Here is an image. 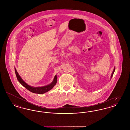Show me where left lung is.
Masks as SVG:
<instances>
[{"instance_id": "left-lung-1", "label": "left lung", "mask_w": 130, "mask_h": 130, "mask_svg": "<svg viewBox=\"0 0 130 130\" xmlns=\"http://www.w3.org/2000/svg\"><path fill=\"white\" fill-rule=\"evenodd\" d=\"M115 71V67L113 69V71H112V73H111V77H112V75H113V73H114Z\"/></svg>"}]
</instances>
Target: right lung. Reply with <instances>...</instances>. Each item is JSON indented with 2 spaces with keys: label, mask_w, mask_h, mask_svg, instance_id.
<instances>
[{
  "label": "right lung",
  "mask_w": 130,
  "mask_h": 130,
  "mask_svg": "<svg viewBox=\"0 0 130 130\" xmlns=\"http://www.w3.org/2000/svg\"><path fill=\"white\" fill-rule=\"evenodd\" d=\"M14 70H15V73L16 74L17 79L19 81V82L22 86H23L25 88H26L27 90H28L29 91H30L32 93H35L43 94L44 93L48 92L52 89H53V88L55 86V85L57 82V75H56L54 77L53 81L49 85L42 87L31 86L30 85L27 84L25 81L22 79L21 76L19 75V73H18L15 68H14Z\"/></svg>",
  "instance_id": "obj_1"
}]
</instances>
